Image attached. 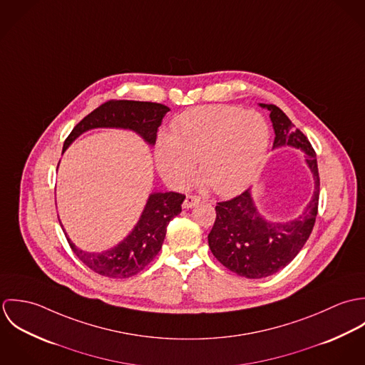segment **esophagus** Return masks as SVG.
Returning <instances> with one entry per match:
<instances>
[{
	"instance_id": "1",
	"label": "esophagus",
	"mask_w": 365,
	"mask_h": 365,
	"mask_svg": "<svg viewBox=\"0 0 365 365\" xmlns=\"http://www.w3.org/2000/svg\"><path fill=\"white\" fill-rule=\"evenodd\" d=\"M200 201H201V198L197 197V195H187V198H185L182 207L185 209L192 208V207L197 205Z\"/></svg>"
}]
</instances>
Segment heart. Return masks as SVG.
Wrapping results in <instances>:
<instances>
[{
    "instance_id": "1",
    "label": "heart",
    "mask_w": 365,
    "mask_h": 365,
    "mask_svg": "<svg viewBox=\"0 0 365 365\" xmlns=\"http://www.w3.org/2000/svg\"><path fill=\"white\" fill-rule=\"evenodd\" d=\"M269 129L259 112L227 105L188 110L173 123V135L157 139L156 163L173 185H187L197 174L220 195L245 188L260 168Z\"/></svg>"
}]
</instances>
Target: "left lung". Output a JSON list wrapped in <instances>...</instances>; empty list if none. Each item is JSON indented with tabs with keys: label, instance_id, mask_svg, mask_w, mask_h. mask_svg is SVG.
Instances as JSON below:
<instances>
[{
	"label": "left lung",
	"instance_id": "obj_1",
	"mask_svg": "<svg viewBox=\"0 0 365 365\" xmlns=\"http://www.w3.org/2000/svg\"><path fill=\"white\" fill-rule=\"evenodd\" d=\"M269 110L275 139L272 149L292 146L302 150L314 180L312 200L305 210L288 222H269L256 208L252 190L216 204V219L208 235L212 255L227 269L246 278H264L282 269L302 250L312 233L319 205V171L308 138L272 104Z\"/></svg>",
	"mask_w": 365,
	"mask_h": 365
}]
</instances>
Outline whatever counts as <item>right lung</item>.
<instances>
[{"label":"right lung","mask_w":365,"mask_h":365,"mask_svg":"<svg viewBox=\"0 0 365 365\" xmlns=\"http://www.w3.org/2000/svg\"><path fill=\"white\" fill-rule=\"evenodd\" d=\"M168 106L157 103L112 100L100 105L80 120L64 140L63 152L84 132L96 128H119L136 132L146 143H156L157 130ZM185 195L178 192H153L149 195L139 222L115 247L103 253L78 249L64 232L74 255L94 272L108 278H129L140 272L157 256L165 237L167 225L181 212ZM63 227V226H61Z\"/></svg>","instance_id":"1"}]
</instances>
